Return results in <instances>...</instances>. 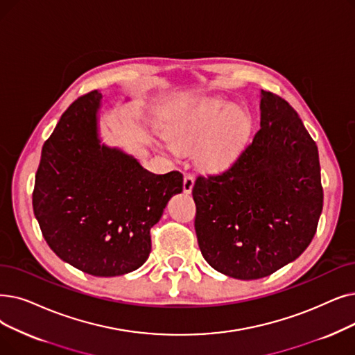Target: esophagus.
Returning a JSON list of instances; mask_svg holds the SVG:
<instances>
[{
	"instance_id": "obj_1",
	"label": "esophagus",
	"mask_w": 355,
	"mask_h": 355,
	"mask_svg": "<svg viewBox=\"0 0 355 355\" xmlns=\"http://www.w3.org/2000/svg\"><path fill=\"white\" fill-rule=\"evenodd\" d=\"M193 186H194V175L191 173H187L186 175H184V182H182L184 193H187V194L191 193Z\"/></svg>"
}]
</instances>
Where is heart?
I'll return each instance as SVG.
<instances>
[{"instance_id":"1","label":"heart","mask_w":355,"mask_h":355,"mask_svg":"<svg viewBox=\"0 0 355 355\" xmlns=\"http://www.w3.org/2000/svg\"><path fill=\"white\" fill-rule=\"evenodd\" d=\"M252 121L245 110L220 98H198L180 104L165 125L169 148L197 146V161L219 171L241 155L251 136Z\"/></svg>"}]
</instances>
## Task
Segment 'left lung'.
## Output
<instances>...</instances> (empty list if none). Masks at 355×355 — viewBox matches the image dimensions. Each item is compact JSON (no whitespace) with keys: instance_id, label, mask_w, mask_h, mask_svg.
<instances>
[{"instance_id":"8db88e82","label":"left lung","mask_w":355,"mask_h":355,"mask_svg":"<svg viewBox=\"0 0 355 355\" xmlns=\"http://www.w3.org/2000/svg\"><path fill=\"white\" fill-rule=\"evenodd\" d=\"M261 129L226 171L198 175L194 227L205 259L239 280L263 279L312 242L323 206L318 146L293 107L261 89Z\"/></svg>"}]
</instances>
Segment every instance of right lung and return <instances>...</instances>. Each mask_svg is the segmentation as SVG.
Returning <instances> with one entry per match:
<instances>
[{
    "mask_svg": "<svg viewBox=\"0 0 355 355\" xmlns=\"http://www.w3.org/2000/svg\"><path fill=\"white\" fill-rule=\"evenodd\" d=\"M97 89L75 100L42 148L33 211L44 241L65 263L96 277L139 268L150 252V227L182 174H153L136 158L101 144Z\"/></svg>",
    "mask_w": 355,
    "mask_h": 355,
    "instance_id": "add662e5",
    "label": "right lung"
}]
</instances>
